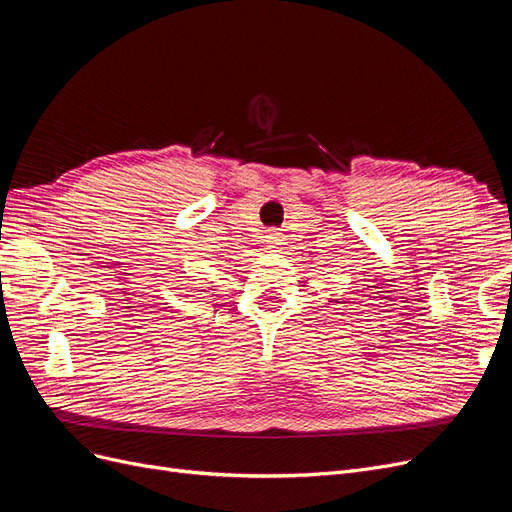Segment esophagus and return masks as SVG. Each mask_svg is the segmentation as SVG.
I'll list each match as a JSON object with an SVG mask.
<instances>
[{"label":"esophagus","mask_w":512,"mask_h":512,"mask_svg":"<svg viewBox=\"0 0 512 512\" xmlns=\"http://www.w3.org/2000/svg\"><path fill=\"white\" fill-rule=\"evenodd\" d=\"M280 242H282L280 232H270L268 236H265V247H268V249H278Z\"/></svg>","instance_id":"34e87169"}]
</instances>
